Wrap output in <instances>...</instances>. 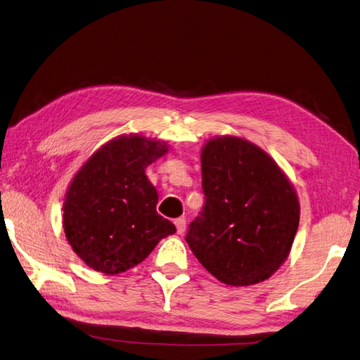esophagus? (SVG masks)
<instances>
[{
    "label": "esophagus",
    "instance_id": "34e87169",
    "mask_svg": "<svg viewBox=\"0 0 360 360\" xmlns=\"http://www.w3.org/2000/svg\"><path fill=\"white\" fill-rule=\"evenodd\" d=\"M174 223H175V227H177V233H179V235L185 233V231H186V220H185V218L180 217V218H177V220H175Z\"/></svg>",
    "mask_w": 360,
    "mask_h": 360
}]
</instances>
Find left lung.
Instances as JSON below:
<instances>
[{
  "label": "left lung",
  "instance_id": "8db88e82",
  "mask_svg": "<svg viewBox=\"0 0 360 360\" xmlns=\"http://www.w3.org/2000/svg\"><path fill=\"white\" fill-rule=\"evenodd\" d=\"M206 203L186 243L227 285L266 281L284 264L300 226V200L284 171L255 143L217 136L201 148Z\"/></svg>",
  "mask_w": 360,
  "mask_h": 360
}]
</instances>
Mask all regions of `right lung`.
<instances>
[{
    "instance_id": "obj_1",
    "label": "right lung",
    "mask_w": 360,
    "mask_h": 360,
    "mask_svg": "<svg viewBox=\"0 0 360 360\" xmlns=\"http://www.w3.org/2000/svg\"><path fill=\"white\" fill-rule=\"evenodd\" d=\"M169 146L165 140L122 134L94 151L64 197L65 238L86 266L117 275L142 262L175 226L157 214V189L145 169Z\"/></svg>"
}]
</instances>
